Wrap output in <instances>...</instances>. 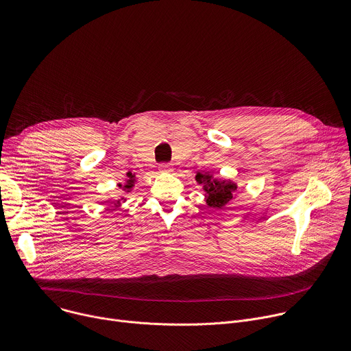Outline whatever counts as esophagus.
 <instances>
[{
	"label": "esophagus",
	"mask_w": 351,
	"mask_h": 351,
	"mask_svg": "<svg viewBox=\"0 0 351 351\" xmlns=\"http://www.w3.org/2000/svg\"><path fill=\"white\" fill-rule=\"evenodd\" d=\"M158 169H160V172H162V173H171V172H173V167H172L171 164H161Z\"/></svg>",
	"instance_id": "esophagus-1"
}]
</instances>
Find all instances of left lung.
<instances>
[{
  "instance_id": "obj_1",
  "label": "left lung",
  "mask_w": 351,
  "mask_h": 351,
  "mask_svg": "<svg viewBox=\"0 0 351 351\" xmlns=\"http://www.w3.org/2000/svg\"><path fill=\"white\" fill-rule=\"evenodd\" d=\"M195 182L204 190V202L208 207L223 210L237 195L236 182L214 176L213 172H197Z\"/></svg>"
}]
</instances>
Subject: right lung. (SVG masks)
I'll return each instance as SVG.
<instances>
[{
    "instance_id": "obj_1",
    "label": "right lung",
    "mask_w": 351,
    "mask_h": 351,
    "mask_svg": "<svg viewBox=\"0 0 351 351\" xmlns=\"http://www.w3.org/2000/svg\"><path fill=\"white\" fill-rule=\"evenodd\" d=\"M137 179H136V173H132V172H128L126 173V179H125V183H118V187L121 190H123L125 194H129L132 191V189L134 187ZM126 202L125 195H122L119 199H117V202H114V206L115 207H121V204H123Z\"/></svg>"
}]
</instances>
